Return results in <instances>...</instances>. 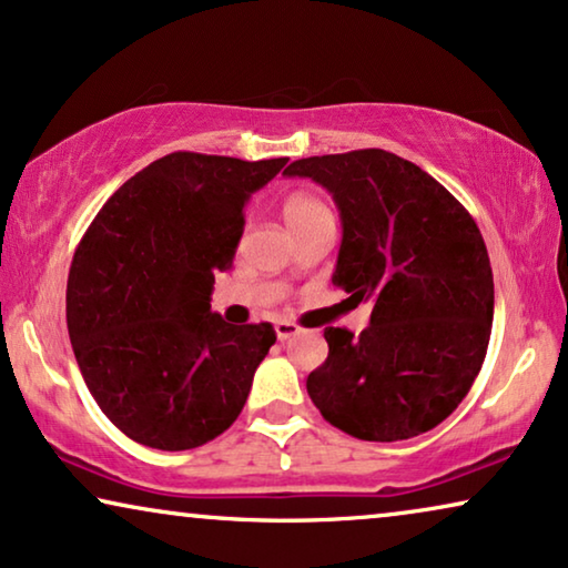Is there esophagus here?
I'll return each instance as SVG.
<instances>
[{
	"instance_id": "34e87169",
	"label": "esophagus",
	"mask_w": 568,
	"mask_h": 568,
	"mask_svg": "<svg viewBox=\"0 0 568 568\" xmlns=\"http://www.w3.org/2000/svg\"><path fill=\"white\" fill-rule=\"evenodd\" d=\"M274 331H276V338H278V341H286V338L297 336L300 325H294V323H290V321H278V323L274 325Z\"/></svg>"
}]
</instances>
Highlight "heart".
<instances>
[{
	"instance_id": "obj_1",
	"label": "heart",
	"mask_w": 568,
	"mask_h": 568,
	"mask_svg": "<svg viewBox=\"0 0 568 568\" xmlns=\"http://www.w3.org/2000/svg\"><path fill=\"white\" fill-rule=\"evenodd\" d=\"M317 212H325V204L315 196H307V193H292V196H286L282 204L286 227H294V224L307 220V216H313Z\"/></svg>"
}]
</instances>
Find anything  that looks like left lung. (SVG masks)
I'll return each instance as SVG.
<instances>
[{"label": "left lung", "instance_id": "obj_1", "mask_svg": "<svg viewBox=\"0 0 568 568\" xmlns=\"http://www.w3.org/2000/svg\"><path fill=\"white\" fill-rule=\"evenodd\" d=\"M336 201L333 284L372 302L359 336L325 328L328 359L307 377L325 422L367 442L434 429L468 395L486 359L494 274L478 224L414 162L354 150L292 162Z\"/></svg>", "mask_w": 568, "mask_h": 568}]
</instances>
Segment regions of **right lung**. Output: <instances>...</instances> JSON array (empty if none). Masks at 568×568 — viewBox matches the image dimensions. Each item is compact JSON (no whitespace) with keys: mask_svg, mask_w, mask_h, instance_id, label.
I'll return each instance as SVG.
<instances>
[{"mask_svg":"<svg viewBox=\"0 0 568 568\" xmlns=\"http://www.w3.org/2000/svg\"><path fill=\"white\" fill-rule=\"evenodd\" d=\"M290 158L173 152L129 178L84 232L67 282V328L100 410L144 447L193 449L230 429L274 346L271 323L212 313L245 204Z\"/></svg>","mask_w":568,"mask_h":568,"instance_id":"obj_1","label":"right lung"}]
</instances>
